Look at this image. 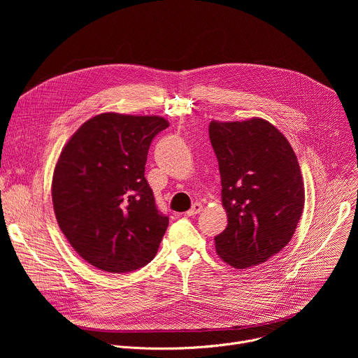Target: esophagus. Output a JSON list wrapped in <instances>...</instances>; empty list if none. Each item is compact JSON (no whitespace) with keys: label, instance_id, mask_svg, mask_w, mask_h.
<instances>
[{"label":"esophagus","instance_id":"1","mask_svg":"<svg viewBox=\"0 0 358 358\" xmlns=\"http://www.w3.org/2000/svg\"><path fill=\"white\" fill-rule=\"evenodd\" d=\"M201 211H202L201 202H195L194 206L191 207V210H189V211H187V215H188V217H195V215H198Z\"/></svg>","mask_w":358,"mask_h":358}]
</instances>
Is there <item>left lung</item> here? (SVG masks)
<instances>
[{"mask_svg":"<svg viewBox=\"0 0 358 358\" xmlns=\"http://www.w3.org/2000/svg\"><path fill=\"white\" fill-rule=\"evenodd\" d=\"M228 227L215 236L221 259L245 269L266 262L292 239L304 207L294 151L269 122H211Z\"/></svg>","mask_w":358,"mask_h":358,"instance_id":"8db88e82","label":"left lung"}]
</instances>
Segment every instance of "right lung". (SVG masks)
<instances>
[{
    "label": "right lung",
    "mask_w": 358,
    "mask_h": 358,
    "mask_svg": "<svg viewBox=\"0 0 358 358\" xmlns=\"http://www.w3.org/2000/svg\"><path fill=\"white\" fill-rule=\"evenodd\" d=\"M169 122L101 113L64 147L52 178L61 231L94 268L126 273L156 257L169 227L144 177L150 144Z\"/></svg>",
    "instance_id": "add662e5"
}]
</instances>
